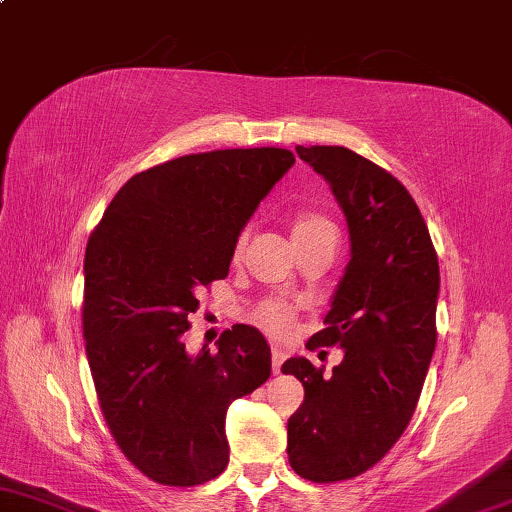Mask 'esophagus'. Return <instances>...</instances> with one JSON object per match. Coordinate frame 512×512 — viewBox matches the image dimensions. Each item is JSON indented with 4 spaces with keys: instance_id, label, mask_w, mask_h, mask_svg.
<instances>
[{
    "instance_id": "1",
    "label": "esophagus",
    "mask_w": 512,
    "mask_h": 512,
    "mask_svg": "<svg viewBox=\"0 0 512 512\" xmlns=\"http://www.w3.org/2000/svg\"><path fill=\"white\" fill-rule=\"evenodd\" d=\"M283 360H285V351H283V348H281V346H272V369H274V373L281 371Z\"/></svg>"
}]
</instances>
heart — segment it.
<instances>
[{
    "label": "heart",
    "mask_w": 512,
    "mask_h": 512,
    "mask_svg": "<svg viewBox=\"0 0 512 512\" xmlns=\"http://www.w3.org/2000/svg\"><path fill=\"white\" fill-rule=\"evenodd\" d=\"M312 233H333L335 236V224L319 213H303L294 220L292 238L299 236H312ZM247 242V233H240L236 242V254H240L242 247ZM258 324L265 326L274 335H285L292 326V308L285 301H265L261 308L256 310Z\"/></svg>",
    "instance_id": "1"
}]
</instances>
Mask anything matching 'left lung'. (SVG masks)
<instances>
[{
  "mask_svg": "<svg viewBox=\"0 0 512 512\" xmlns=\"http://www.w3.org/2000/svg\"><path fill=\"white\" fill-rule=\"evenodd\" d=\"M326 179L348 224L351 254L319 346L344 348L324 375L306 357L281 366L306 389L288 420V459L315 483L373 468L405 432L436 348L438 258L414 197L387 170L342 146H297Z\"/></svg>",
  "mask_w": 512,
  "mask_h": 512,
  "instance_id": "obj_1",
  "label": "left lung"
}]
</instances>
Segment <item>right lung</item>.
<instances>
[{
    "instance_id": "right-lung-1",
    "label": "right lung",
    "mask_w": 512,
    "mask_h": 512,
    "mask_svg": "<svg viewBox=\"0 0 512 512\" xmlns=\"http://www.w3.org/2000/svg\"><path fill=\"white\" fill-rule=\"evenodd\" d=\"M294 155L233 148L177 157L121 186L85 251L83 337L103 416L123 454L164 486L227 468L233 400L270 378L261 330L236 324L218 351H186L197 290L229 274L240 231Z\"/></svg>"
}]
</instances>
